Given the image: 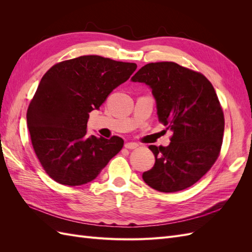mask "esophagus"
<instances>
[{"label":"esophagus","mask_w":252,"mask_h":252,"mask_svg":"<svg viewBox=\"0 0 252 252\" xmlns=\"http://www.w3.org/2000/svg\"><path fill=\"white\" fill-rule=\"evenodd\" d=\"M139 145L136 143H133V142H128L125 144V148H127V149H135Z\"/></svg>","instance_id":"obj_1"}]
</instances>
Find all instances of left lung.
Wrapping results in <instances>:
<instances>
[{
    "instance_id": "1",
    "label": "left lung",
    "mask_w": 252,
    "mask_h": 252,
    "mask_svg": "<svg viewBox=\"0 0 252 252\" xmlns=\"http://www.w3.org/2000/svg\"><path fill=\"white\" fill-rule=\"evenodd\" d=\"M151 89L158 121L172 131L167 147L150 145L156 163L142 178L161 192L192 186L215 164L222 146L224 114L203 74L173 62L150 63L131 78Z\"/></svg>"
}]
</instances>
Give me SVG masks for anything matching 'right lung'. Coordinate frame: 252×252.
<instances>
[{"instance_id": "add662e5", "label": "right lung", "mask_w": 252, "mask_h": 252, "mask_svg": "<svg viewBox=\"0 0 252 252\" xmlns=\"http://www.w3.org/2000/svg\"><path fill=\"white\" fill-rule=\"evenodd\" d=\"M136 64L84 56L52 66L27 110V126L44 170L62 185L94 181L124 141L87 135L89 112L135 71Z\"/></svg>"}]
</instances>
